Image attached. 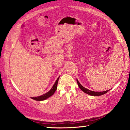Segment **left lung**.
Masks as SVG:
<instances>
[{
	"label": "left lung",
	"mask_w": 130,
	"mask_h": 130,
	"mask_svg": "<svg viewBox=\"0 0 130 130\" xmlns=\"http://www.w3.org/2000/svg\"><path fill=\"white\" fill-rule=\"evenodd\" d=\"M76 81H77V83H78V86H79L80 89L83 92L87 93V94H89L90 95H93V96L102 95L103 94H106V93L108 92V91L110 90V89H109V90H107L106 91H104V92H93V91L90 90L89 89H87V88H84V87H83L82 85L80 84V83L78 82V79H76Z\"/></svg>",
	"instance_id": "left-lung-1"
}]
</instances>
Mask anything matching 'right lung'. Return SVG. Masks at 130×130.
<instances>
[{"instance_id":"1","label":"right lung","mask_w":130,"mask_h":130,"mask_svg":"<svg viewBox=\"0 0 130 130\" xmlns=\"http://www.w3.org/2000/svg\"><path fill=\"white\" fill-rule=\"evenodd\" d=\"M59 78H60V76L57 78V79L56 80V81L55 82V84H54L53 87H52V88L50 89V90L48 91L47 93L41 95V96H36V97H31V98L33 99H34V100H36V101H44V100H45V99H47L48 98L50 97L51 96H52V95L54 94V93L55 92V91H56V89H57L58 80H59Z\"/></svg>"}]
</instances>
